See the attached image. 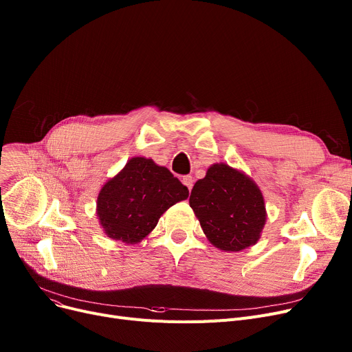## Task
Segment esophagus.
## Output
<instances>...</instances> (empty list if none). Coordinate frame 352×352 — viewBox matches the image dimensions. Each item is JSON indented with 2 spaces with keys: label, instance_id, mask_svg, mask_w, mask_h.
Returning a JSON list of instances; mask_svg holds the SVG:
<instances>
[{
  "label": "esophagus",
  "instance_id": "1",
  "mask_svg": "<svg viewBox=\"0 0 352 352\" xmlns=\"http://www.w3.org/2000/svg\"><path fill=\"white\" fill-rule=\"evenodd\" d=\"M182 184L191 191V190H192V186H194V179H192L191 175H186V177H182Z\"/></svg>",
  "mask_w": 352,
  "mask_h": 352
}]
</instances>
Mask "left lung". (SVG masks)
I'll use <instances>...</instances> for the list:
<instances>
[{
  "label": "left lung",
  "mask_w": 352,
  "mask_h": 352,
  "mask_svg": "<svg viewBox=\"0 0 352 352\" xmlns=\"http://www.w3.org/2000/svg\"><path fill=\"white\" fill-rule=\"evenodd\" d=\"M190 207L208 241L226 252L255 245L267 221L260 187L244 171L224 162L212 164L194 184Z\"/></svg>",
  "instance_id": "8db88e82"
}]
</instances>
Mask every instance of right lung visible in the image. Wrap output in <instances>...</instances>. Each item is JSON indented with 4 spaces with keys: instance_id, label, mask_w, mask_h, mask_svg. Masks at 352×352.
Wrapping results in <instances>:
<instances>
[{
    "instance_id": "add662e5",
    "label": "right lung",
    "mask_w": 352,
    "mask_h": 352,
    "mask_svg": "<svg viewBox=\"0 0 352 352\" xmlns=\"http://www.w3.org/2000/svg\"><path fill=\"white\" fill-rule=\"evenodd\" d=\"M187 198L188 188L168 168L134 157L102 186L97 217L107 236L133 245L150 235L166 210Z\"/></svg>"
}]
</instances>
